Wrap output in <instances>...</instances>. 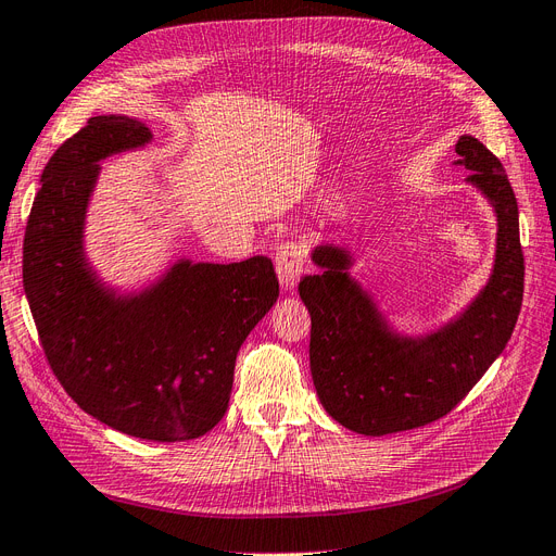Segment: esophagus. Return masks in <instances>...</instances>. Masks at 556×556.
Segmentation results:
<instances>
[{
	"label": "esophagus",
	"instance_id": "esophagus-1",
	"mask_svg": "<svg viewBox=\"0 0 556 556\" xmlns=\"http://www.w3.org/2000/svg\"><path fill=\"white\" fill-rule=\"evenodd\" d=\"M304 270V254L298 242H281L277 247V275L283 291H295L298 279Z\"/></svg>",
	"mask_w": 556,
	"mask_h": 556
}]
</instances>
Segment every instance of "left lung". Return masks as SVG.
<instances>
[{
  "mask_svg": "<svg viewBox=\"0 0 556 556\" xmlns=\"http://www.w3.org/2000/svg\"><path fill=\"white\" fill-rule=\"evenodd\" d=\"M455 164L496 214V254L490 281L451 324L404 337L388 326L374 298L349 270L351 252L318 244V275L300 279L312 316L309 365L316 395L351 432L383 437L443 418L467 397L506 349L525 293L519 212L501 161L473 136H459Z\"/></svg>",
  "mask_w": 556,
  "mask_h": 556,
  "instance_id": "1",
  "label": "left lung"
}]
</instances>
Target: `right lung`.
<instances>
[{
    "instance_id": "right-lung-1",
    "label": "right lung",
    "mask_w": 556,
    "mask_h": 556,
    "mask_svg": "<svg viewBox=\"0 0 556 556\" xmlns=\"http://www.w3.org/2000/svg\"><path fill=\"white\" fill-rule=\"evenodd\" d=\"M127 115H97L41 175L23 242V286L52 374L85 414L148 441L199 439L230 400L236 357L279 298L273 261L180 258L117 293L87 263L83 232L99 161L148 146Z\"/></svg>"
}]
</instances>
